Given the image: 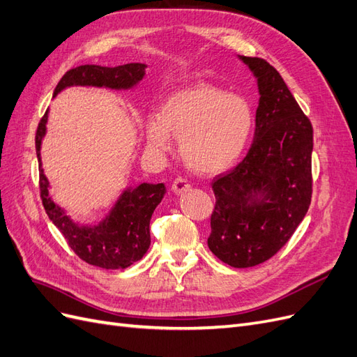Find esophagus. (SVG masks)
Masks as SVG:
<instances>
[{"label": "esophagus", "instance_id": "esophagus-1", "mask_svg": "<svg viewBox=\"0 0 357 357\" xmlns=\"http://www.w3.org/2000/svg\"><path fill=\"white\" fill-rule=\"evenodd\" d=\"M189 188H190V185L188 183V180L183 178V177L174 178V181H172V185H171L172 192H176L177 195H180V193H183V192L189 190Z\"/></svg>", "mask_w": 357, "mask_h": 357}]
</instances>
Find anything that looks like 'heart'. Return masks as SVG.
Returning a JSON list of instances; mask_svg holds the SVG:
<instances>
[{
  "instance_id": "heart-1",
  "label": "heart",
  "mask_w": 357,
  "mask_h": 357,
  "mask_svg": "<svg viewBox=\"0 0 357 357\" xmlns=\"http://www.w3.org/2000/svg\"><path fill=\"white\" fill-rule=\"evenodd\" d=\"M253 113L238 95L208 83H195L169 93L159 114L146 119L149 147L165 153L178 137L180 155L197 174L214 176L229 169L250 138Z\"/></svg>"
}]
</instances>
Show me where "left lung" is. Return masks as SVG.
I'll return each mask as SVG.
<instances>
[{"instance_id":"1","label":"left lung","mask_w":357,"mask_h":357,"mask_svg":"<svg viewBox=\"0 0 357 357\" xmlns=\"http://www.w3.org/2000/svg\"><path fill=\"white\" fill-rule=\"evenodd\" d=\"M257 80L252 147L215 177L210 250L234 268L268 261L282 248L311 202L312 126L280 73L265 59L238 56Z\"/></svg>"}]
</instances>
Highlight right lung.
I'll list each match as a JSON object with an SVG mask.
<instances>
[{
    "instance_id": "obj_1",
    "label": "right lung",
    "mask_w": 357,
    "mask_h": 357,
    "mask_svg": "<svg viewBox=\"0 0 357 357\" xmlns=\"http://www.w3.org/2000/svg\"><path fill=\"white\" fill-rule=\"evenodd\" d=\"M146 63H125L119 67L80 66L63 74L53 96L70 86H95L114 91L132 89L146 75ZM49 109L37 128L36 150L40 171V195L49 219L66 236L68 245L82 261L104 269H123L139 261L150 245V219L165 195V185L142 183L126 188L109 214L98 225L74 222L66 210L53 202L49 180L41 168V142L46 135Z\"/></svg>"
}]
</instances>
